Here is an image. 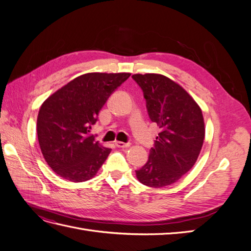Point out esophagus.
<instances>
[{
	"label": "esophagus",
	"instance_id": "esophagus-1",
	"mask_svg": "<svg viewBox=\"0 0 251 251\" xmlns=\"http://www.w3.org/2000/svg\"><path fill=\"white\" fill-rule=\"evenodd\" d=\"M115 144H116V147H118V148H128L131 146V143L130 142H121V141H115Z\"/></svg>",
	"mask_w": 251,
	"mask_h": 251
}]
</instances>
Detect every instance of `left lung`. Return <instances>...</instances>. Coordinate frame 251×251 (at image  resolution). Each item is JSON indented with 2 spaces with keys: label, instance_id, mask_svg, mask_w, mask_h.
<instances>
[{
  "label": "left lung",
  "instance_id": "left-lung-1",
  "mask_svg": "<svg viewBox=\"0 0 251 251\" xmlns=\"http://www.w3.org/2000/svg\"><path fill=\"white\" fill-rule=\"evenodd\" d=\"M147 101L150 119L161 132L149 160L136 171L142 184L163 187L177 182L196 163L203 146L202 111L186 91L161 74H134Z\"/></svg>",
  "mask_w": 251,
  "mask_h": 251
}]
</instances>
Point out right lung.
<instances>
[{
  "label": "right lung",
  "mask_w": 251,
  "mask_h": 251,
  "mask_svg": "<svg viewBox=\"0 0 251 251\" xmlns=\"http://www.w3.org/2000/svg\"><path fill=\"white\" fill-rule=\"evenodd\" d=\"M130 73H87L44 101L37 116V138L45 160L72 182L94 177L111 153L91 134L98 113Z\"/></svg>",
  "instance_id": "obj_1"
}]
</instances>
